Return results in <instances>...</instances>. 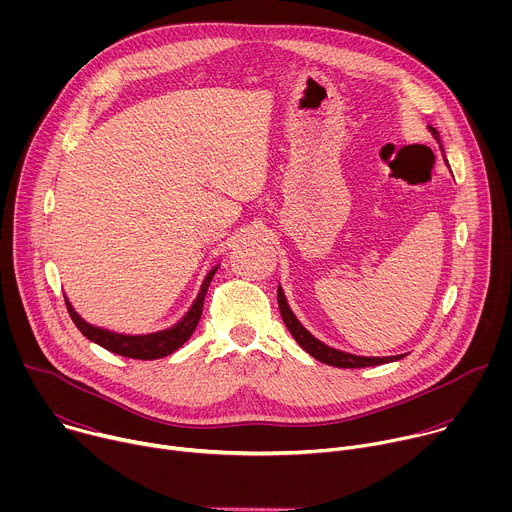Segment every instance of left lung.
<instances>
[{
	"instance_id": "8db88e82",
	"label": "left lung",
	"mask_w": 512,
	"mask_h": 512,
	"mask_svg": "<svg viewBox=\"0 0 512 512\" xmlns=\"http://www.w3.org/2000/svg\"><path fill=\"white\" fill-rule=\"evenodd\" d=\"M433 131V129H431ZM435 133V131H433ZM277 304H279V312L283 318V324L287 326V330L291 332V336L296 338V342L308 352L312 354L316 360L330 364V367H338V369H362V367H375V364H385V362H393L399 360L403 356H385V358H362V356H352L334 348H328L326 344H322L320 340H316L294 316V312L289 310L285 296L281 287H277Z\"/></svg>"
}]
</instances>
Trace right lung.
Returning a JSON list of instances; mask_svg holds the SVG:
<instances>
[{
	"label": "right lung",
	"mask_w": 512,
	"mask_h": 512,
	"mask_svg": "<svg viewBox=\"0 0 512 512\" xmlns=\"http://www.w3.org/2000/svg\"><path fill=\"white\" fill-rule=\"evenodd\" d=\"M216 273V267L206 275L202 287H200V294L196 298V302L192 304L190 312L182 318V322H178L174 328L158 332V334H150V336H123V334H113L101 328H95L91 324H87L72 306L66 302V310L75 322V326L95 344L103 346L109 352L127 356V358H135V360H154V358H164L168 354H172L174 350H178L196 330L198 320L202 316V306H204V296H206V289L212 281Z\"/></svg>",
	"instance_id": "obj_1"
}]
</instances>
